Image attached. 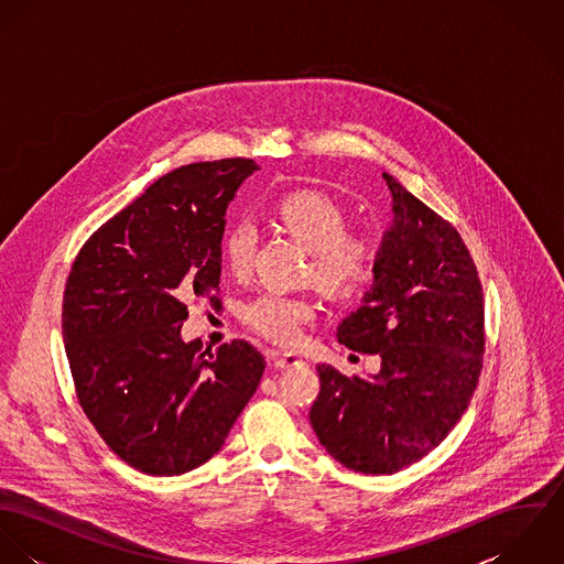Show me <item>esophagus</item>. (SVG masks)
Masks as SVG:
<instances>
[{
    "instance_id": "34e87169",
    "label": "esophagus",
    "mask_w": 564,
    "mask_h": 564,
    "mask_svg": "<svg viewBox=\"0 0 564 564\" xmlns=\"http://www.w3.org/2000/svg\"><path fill=\"white\" fill-rule=\"evenodd\" d=\"M271 360H273V365L278 369H291V367L304 365V360L297 354H293V351H273Z\"/></svg>"
}]
</instances>
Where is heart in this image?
I'll use <instances>...</instances> for the list:
<instances>
[{"label": "heart", "instance_id": "b5f03b06", "mask_svg": "<svg viewBox=\"0 0 564 564\" xmlns=\"http://www.w3.org/2000/svg\"><path fill=\"white\" fill-rule=\"evenodd\" d=\"M275 213L284 228L313 251V273L332 295H351L373 280L380 241L371 232H345L343 208L315 191L282 197ZM251 221H235L224 235V256L237 275L249 271L256 249ZM315 317V304L300 295L264 291L242 306V322L253 332L278 340H297L302 325Z\"/></svg>", "mask_w": 564, "mask_h": 564}]
</instances>
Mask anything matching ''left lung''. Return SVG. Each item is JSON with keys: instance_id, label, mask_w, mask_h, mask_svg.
Listing matches in <instances>:
<instances>
[{"instance_id": "obj_1", "label": "left lung", "mask_w": 564, "mask_h": 564, "mask_svg": "<svg viewBox=\"0 0 564 564\" xmlns=\"http://www.w3.org/2000/svg\"><path fill=\"white\" fill-rule=\"evenodd\" d=\"M393 224L380 242L362 306L338 343L380 356L373 376L319 365L311 423L325 452L351 471L391 476L438 447L474 398L482 371L478 269L452 224L391 175Z\"/></svg>"}]
</instances>
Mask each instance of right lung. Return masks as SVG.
<instances>
[{
    "mask_svg": "<svg viewBox=\"0 0 564 564\" xmlns=\"http://www.w3.org/2000/svg\"><path fill=\"white\" fill-rule=\"evenodd\" d=\"M256 169L226 159L162 175L72 267L63 338L82 410L143 474L180 476L210 460L260 384L264 358L247 340L208 354L180 332L184 302L219 291L226 213Z\"/></svg>",
    "mask_w": 564,
    "mask_h": 564,
    "instance_id": "right-lung-1",
    "label": "right lung"
}]
</instances>
